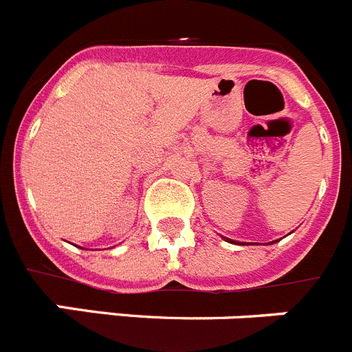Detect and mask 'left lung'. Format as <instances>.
I'll use <instances>...</instances> for the list:
<instances>
[{
  "instance_id": "left-lung-1",
  "label": "left lung",
  "mask_w": 352,
  "mask_h": 352,
  "mask_svg": "<svg viewBox=\"0 0 352 352\" xmlns=\"http://www.w3.org/2000/svg\"><path fill=\"white\" fill-rule=\"evenodd\" d=\"M228 240V242H231V243H235V240H230V239H226Z\"/></svg>"
}]
</instances>
